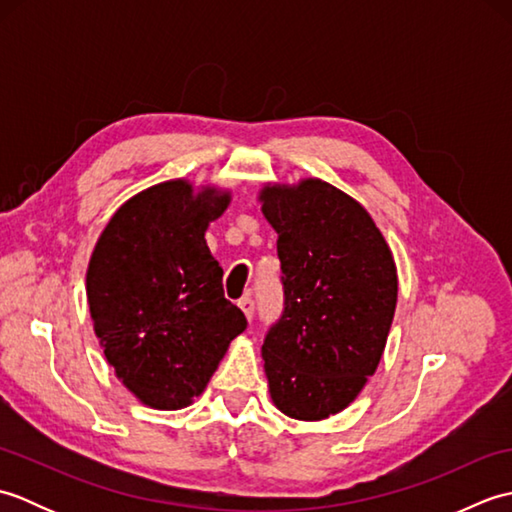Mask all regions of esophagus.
I'll return each mask as SVG.
<instances>
[{"instance_id": "obj_1", "label": "esophagus", "mask_w": 512, "mask_h": 512, "mask_svg": "<svg viewBox=\"0 0 512 512\" xmlns=\"http://www.w3.org/2000/svg\"><path fill=\"white\" fill-rule=\"evenodd\" d=\"M237 306L239 308H242V312H244V317L250 321V319H253V314H255V301L253 299H250V297H242V299H239L237 301Z\"/></svg>"}]
</instances>
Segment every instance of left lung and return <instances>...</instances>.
<instances>
[{"instance_id":"left-lung-1","label":"left lung","mask_w":512,"mask_h":512,"mask_svg":"<svg viewBox=\"0 0 512 512\" xmlns=\"http://www.w3.org/2000/svg\"><path fill=\"white\" fill-rule=\"evenodd\" d=\"M257 200L279 235L286 295L262 345L270 398L290 418L325 420L354 402L383 358L394 255L365 206L330 182H268Z\"/></svg>"}]
</instances>
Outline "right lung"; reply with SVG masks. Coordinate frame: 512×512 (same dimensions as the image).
Instances as JSON below:
<instances>
[{"label": "right lung", "instance_id": "right-lung-1", "mask_svg": "<svg viewBox=\"0 0 512 512\" xmlns=\"http://www.w3.org/2000/svg\"><path fill=\"white\" fill-rule=\"evenodd\" d=\"M228 204L231 191L213 184H154L118 206L92 250L94 334L116 378L151 409L189 407L246 330L204 239Z\"/></svg>", "mask_w": 512, "mask_h": 512}]
</instances>
